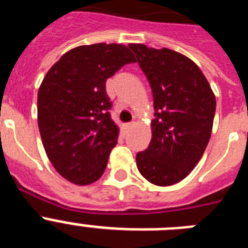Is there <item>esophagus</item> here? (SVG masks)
Masks as SVG:
<instances>
[{"label": "esophagus", "instance_id": "obj_1", "mask_svg": "<svg viewBox=\"0 0 248 248\" xmlns=\"http://www.w3.org/2000/svg\"><path fill=\"white\" fill-rule=\"evenodd\" d=\"M134 124L135 123L134 122H131V123H128V124H125V128L126 129H130L131 126H134Z\"/></svg>", "mask_w": 248, "mask_h": 248}]
</instances>
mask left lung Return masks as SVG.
I'll use <instances>...</instances> for the list:
<instances>
[{
    "label": "left lung",
    "mask_w": 248,
    "mask_h": 248,
    "mask_svg": "<svg viewBox=\"0 0 248 248\" xmlns=\"http://www.w3.org/2000/svg\"><path fill=\"white\" fill-rule=\"evenodd\" d=\"M154 98L151 141L137 154L146 180L170 186L190 174L211 137L216 98L200 68L175 50L129 45Z\"/></svg>",
    "instance_id": "obj_1"
}]
</instances>
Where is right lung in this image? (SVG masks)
<instances>
[{"label":"right lung","mask_w":248,"mask_h":248,"mask_svg":"<svg viewBox=\"0 0 248 248\" xmlns=\"http://www.w3.org/2000/svg\"><path fill=\"white\" fill-rule=\"evenodd\" d=\"M134 62L126 46L97 43L68 50L46 74L37 99L39 133L48 159L68 181L89 185L104 172L119 137L105 82Z\"/></svg>","instance_id":"1"}]
</instances>
